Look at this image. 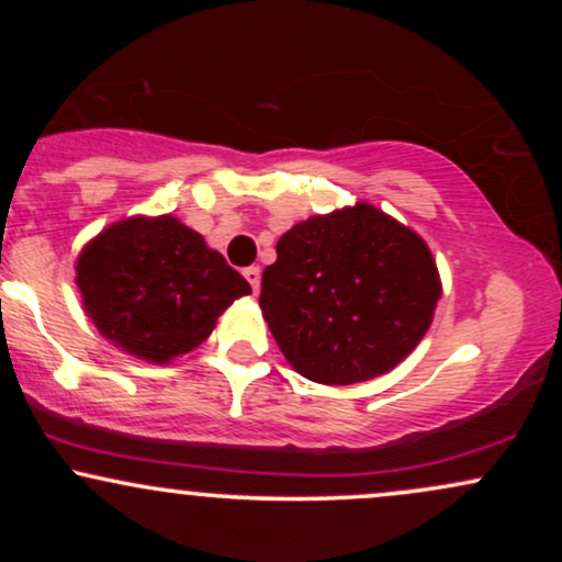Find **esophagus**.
<instances>
[{
	"instance_id": "1",
	"label": "esophagus",
	"mask_w": 562,
	"mask_h": 562,
	"mask_svg": "<svg viewBox=\"0 0 562 562\" xmlns=\"http://www.w3.org/2000/svg\"><path fill=\"white\" fill-rule=\"evenodd\" d=\"M243 277L250 282V288H254V293H259V285H261V269L259 267H248L243 269Z\"/></svg>"
}]
</instances>
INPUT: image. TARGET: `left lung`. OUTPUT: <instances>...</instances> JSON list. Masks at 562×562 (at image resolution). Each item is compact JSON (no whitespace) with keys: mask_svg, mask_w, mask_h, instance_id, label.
Instances as JSON below:
<instances>
[{"mask_svg":"<svg viewBox=\"0 0 562 562\" xmlns=\"http://www.w3.org/2000/svg\"><path fill=\"white\" fill-rule=\"evenodd\" d=\"M441 299L428 245L370 203L312 216L277 243L261 312L303 378L351 385L396 367Z\"/></svg>","mask_w":562,"mask_h":562,"instance_id":"8db88e82","label":"left lung"}]
</instances>
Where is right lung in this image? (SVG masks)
<instances>
[{
	"mask_svg": "<svg viewBox=\"0 0 562 562\" xmlns=\"http://www.w3.org/2000/svg\"><path fill=\"white\" fill-rule=\"evenodd\" d=\"M83 308L113 346L166 364L192 351L250 285L173 216L126 218L83 248L76 263Z\"/></svg>",
	"mask_w": 562,
	"mask_h": 562,
	"instance_id": "add662e5",
	"label": "right lung"
}]
</instances>
